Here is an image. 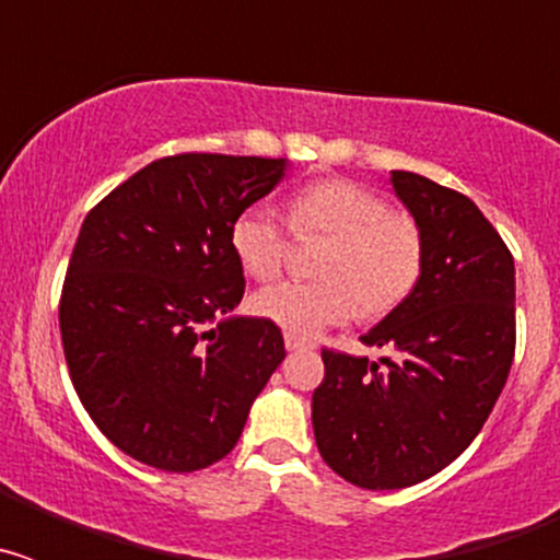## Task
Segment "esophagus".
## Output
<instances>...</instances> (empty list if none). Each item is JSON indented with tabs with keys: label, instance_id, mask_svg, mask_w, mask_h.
<instances>
[{
	"label": "esophagus",
	"instance_id": "34e87169",
	"mask_svg": "<svg viewBox=\"0 0 560 560\" xmlns=\"http://www.w3.org/2000/svg\"><path fill=\"white\" fill-rule=\"evenodd\" d=\"M283 339H285V348H289V350H308V348H316V341H314V339H305V336L291 334V330H285Z\"/></svg>",
	"mask_w": 560,
	"mask_h": 560
}]
</instances>
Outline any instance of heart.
Here are the masks:
<instances>
[{"label":"heart","instance_id":"1","mask_svg":"<svg viewBox=\"0 0 560 560\" xmlns=\"http://www.w3.org/2000/svg\"><path fill=\"white\" fill-rule=\"evenodd\" d=\"M285 221L266 205H249L230 226V246L252 280H275L291 257L296 241H328L311 283H280L257 291L252 311L300 336L339 325L359 311L375 319L398 308L415 291L427 237L418 219L393 210L381 192L348 179H319L300 187L289 199Z\"/></svg>","mask_w":560,"mask_h":560}]
</instances>
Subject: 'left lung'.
Segmentation results:
<instances>
[{
	"label": "left lung",
	"instance_id": "1",
	"mask_svg": "<svg viewBox=\"0 0 560 560\" xmlns=\"http://www.w3.org/2000/svg\"><path fill=\"white\" fill-rule=\"evenodd\" d=\"M398 199L427 237L412 294L361 336L381 361L323 350L311 418L325 463L368 491L409 488L471 446L516 353V269L468 196L393 171Z\"/></svg>",
	"mask_w": 560,
	"mask_h": 560
}]
</instances>
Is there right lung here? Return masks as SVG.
<instances>
[{"instance_id":"obj_1","label":"right lung","mask_w":560,"mask_h":560,"mask_svg":"<svg viewBox=\"0 0 560 560\" xmlns=\"http://www.w3.org/2000/svg\"><path fill=\"white\" fill-rule=\"evenodd\" d=\"M283 171L264 156L173 153L83 219L58 303L63 355L89 418L128 457L173 474L219 463L285 359L275 323L224 319L246 289L232 219Z\"/></svg>"}]
</instances>
